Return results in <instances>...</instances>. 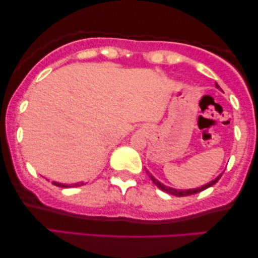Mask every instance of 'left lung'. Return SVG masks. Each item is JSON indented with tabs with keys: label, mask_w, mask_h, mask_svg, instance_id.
Returning <instances> with one entry per match:
<instances>
[{
	"label": "left lung",
	"mask_w": 258,
	"mask_h": 258,
	"mask_svg": "<svg viewBox=\"0 0 258 258\" xmlns=\"http://www.w3.org/2000/svg\"><path fill=\"white\" fill-rule=\"evenodd\" d=\"M216 88H217V89H221L220 86H218L217 83H216ZM146 171H147L148 176H149V177H150L151 181H153V182L155 183V185L158 186V188H160V189L162 190V191H165V192L170 194V195H174V196H177V197L189 196V195H194V194H197V192H200V191H203V190H206V189H208V188H210V186H213V185L215 184V183H217V182H218V179H220V178H221V176H222V174H220V175L217 176L216 178L213 179V181L209 182V183H207V184L202 185V186H201V188L181 190V189H175V188H171V186H167V185H164L163 183H161L160 181H158V179L155 178L154 176L151 175L149 171H148V170H146Z\"/></svg>",
	"instance_id": "left-lung-1"
}]
</instances>
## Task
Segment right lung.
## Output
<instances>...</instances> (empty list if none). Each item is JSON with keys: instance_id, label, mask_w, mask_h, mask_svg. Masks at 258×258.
Masks as SVG:
<instances>
[{"instance_id": "1", "label": "right lung", "mask_w": 258, "mask_h": 258, "mask_svg": "<svg viewBox=\"0 0 258 258\" xmlns=\"http://www.w3.org/2000/svg\"><path fill=\"white\" fill-rule=\"evenodd\" d=\"M52 184L56 186H61V188H74V186H81L83 185V182H79V183H73V184H63V183H58V182H52Z\"/></svg>"}]
</instances>
